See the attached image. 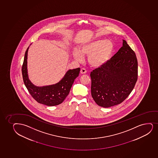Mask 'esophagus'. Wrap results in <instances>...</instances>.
I'll return each instance as SVG.
<instances>
[{"mask_svg": "<svg viewBox=\"0 0 158 158\" xmlns=\"http://www.w3.org/2000/svg\"><path fill=\"white\" fill-rule=\"evenodd\" d=\"M80 72L82 74H85L87 72V71L85 69H81V71H80Z\"/></svg>", "mask_w": 158, "mask_h": 158, "instance_id": "34e87169", "label": "esophagus"}]
</instances>
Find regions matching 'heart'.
Wrapping results in <instances>:
<instances>
[{"label": "heart", "instance_id": "b5f03b06", "mask_svg": "<svg viewBox=\"0 0 158 158\" xmlns=\"http://www.w3.org/2000/svg\"><path fill=\"white\" fill-rule=\"evenodd\" d=\"M113 50L114 45L110 40H96L83 44L78 51L74 50L73 56L78 62H82L84 56H89V65L95 68H99L109 61Z\"/></svg>", "mask_w": 158, "mask_h": 158}]
</instances>
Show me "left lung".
<instances>
[{
	"label": "left lung",
	"instance_id": "left-lung-1",
	"mask_svg": "<svg viewBox=\"0 0 158 158\" xmlns=\"http://www.w3.org/2000/svg\"><path fill=\"white\" fill-rule=\"evenodd\" d=\"M91 95L98 105L109 107L127 98L138 80L136 55L125 40L118 52L91 72Z\"/></svg>",
	"mask_w": 158,
	"mask_h": 158
}]
</instances>
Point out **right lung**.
Here are the masks:
<instances>
[{"instance_id":"right-lung-1","label":"right lung","mask_w":158,"mask_h":158,"mask_svg":"<svg viewBox=\"0 0 158 158\" xmlns=\"http://www.w3.org/2000/svg\"><path fill=\"white\" fill-rule=\"evenodd\" d=\"M29 47L26 51L22 66L23 81L28 91L37 102L47 106L59 105L65 99L75 78L78 77L80 68L69 69L62 80L55 84L37 86L29 80L27 72V55Z\"/></svg>"}]
</instances>
